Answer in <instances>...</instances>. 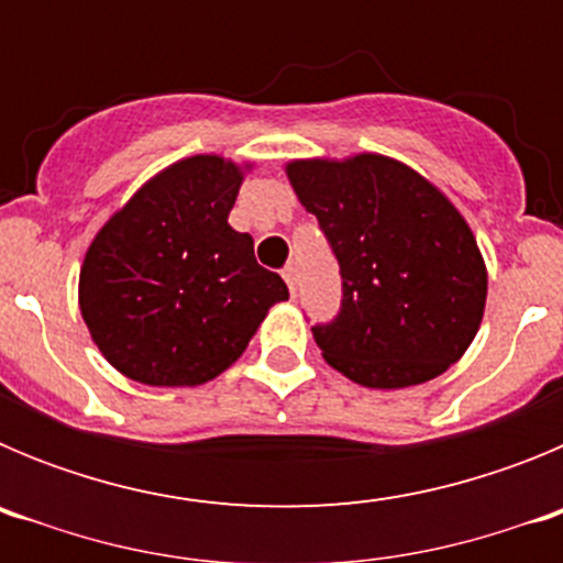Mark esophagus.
I'll return each instance as SVG.
<instances>
[{
	"label": "esophagus",
	"instance_id": "1",
	"mask_svg": "<svg viewBox=\"0 0 563 563\" xmlns=\"http://www.w3.org/2000/svg\"><path fill=\"white\" fill-rule=\"evenodd\" d=\"M282 276H285L287 287H290V292H292V296H296V276H298V273H296V267H292V265H287L285 271H282Z\"/></svg>",
	"mask_w": 563,
	"mask_h": 563
}]
</instances>
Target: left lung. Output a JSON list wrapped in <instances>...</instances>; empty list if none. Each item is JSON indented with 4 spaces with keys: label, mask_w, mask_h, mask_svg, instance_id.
Returning <instances> with one entry per match:
<instances>
[{
    "label": "left lung",
    "mask_w": 563,
    "mask_h": 563,
    "mask_svg": "<svg viewBox=\"0 0 563 563\" xmlns=\"http://www.w3.org/2000/svg\"><path fill=\"white\" fill-rule=\"evenodd\" d=\"M341 267V310L312 327L327 361L369 389L442 375L482 324L476 239L429 180L380 154L287 166Z\"/></svg>",
    "instance_id": "left-lung-1"
}]
</instances>
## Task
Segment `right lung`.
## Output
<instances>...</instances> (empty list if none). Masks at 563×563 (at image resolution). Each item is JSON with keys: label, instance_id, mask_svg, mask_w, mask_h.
I'll list each match as a JSON object with an SVG mask.
<instances>
[{"label": "right lung", "instance_id": "obj_1", "mask_svg": "<svg viewBox=\"0 0 563 563\" xmlns=\"http://www.w3.org/2000/svg\"><path fill=\"white\" fill-rule=\"evenodd\" d=\"M242 172L213 154L174 163L114 213L81 267V316L114 369L146 386H200L225 372L285 278L228 225Z\"/></svg>", "mask_w": 563, "mask_h": 563}]
</instances>
